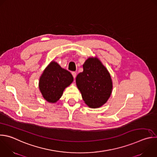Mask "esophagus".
<instances>
[{
  "label": "esophagus",
  "mask_w": 157,
  "mask_h": 157,
  "mask_svg": "<svg viewBox=\"0 0 157 157\" xmlns=\"http://www.w3.org/2000/svg\"><path fill=\"white\" fill-rule=\"evenodd\" d=\"M72 75H73V78H76V72H75V71L72 72Z\"/></svg>",
  "instance_id": "obj_1"
}]
</instances>
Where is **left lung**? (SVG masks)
<instances>
[{
  "mask_svg": "<svg viewBox=\"0 0 157 157\" xmlns=\"http://www.w3.org/2000/svg\"><path fill=\"white\" fill-rule=\"evenodd\" d=\"M76 82L85 103L92 109L105 104L112 92L110 75L97 57L86 60L83 71L77 75Z\"/></svg>",
  "mask_w": 157,
  "mask_h": 157,
  "instance_id": "1",
  "label": "left lung"
}]
</instances>
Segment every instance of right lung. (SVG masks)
<instances>
[{"label": "right lung", "instance_id": "obj_1", "mask_svg": "<svg viewBox=\"0 0 157 157\" xmlns=\"http://www.w3.org/2000/svg\"><path fill=\"white\" fill-rule=\"evenodd\" d=\"M73 81V77L70 71L52 61L40 76L39 87L45 100L56 103L62 97L64 89Z\"/></svg>", "mask_w": 157, "mask_h": 157}]
</instances>
